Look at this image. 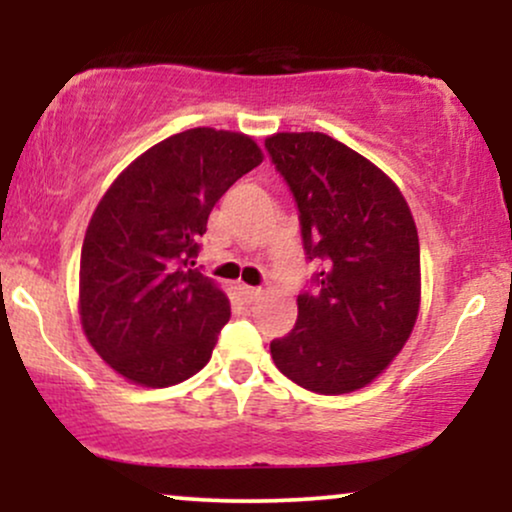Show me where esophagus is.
Listing matches in <instances>:
<instances>
[{
	"mask_svg": "<svg viewBox=\"0 0 512 512\" xmlns=\"http://www.w3.org/2000/svg\"><path fill=\"white\" fill-rule=\"evenodd\" d=\"M240 296H243L245 303H252L257 301V298H262V289H255V286H240Z\"/></svg>",
	"mask_w": 512,
	"mask_h": 512,
	"instance_id": "34e87169",
	"label": "esophagus"
}]
</instances>
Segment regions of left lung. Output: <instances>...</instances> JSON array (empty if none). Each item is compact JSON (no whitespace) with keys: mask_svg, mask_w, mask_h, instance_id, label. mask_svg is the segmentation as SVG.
Here are the masks:
<instances>
[{"mask_svg":"<svg viewBox=\"0 0 512 512\" xmlns=\"http://www.w3.org/2000/svg\"><path fill=\"white\" fill-rule=\"evenodd\" d=\"M264 146L298 202L305 255L322 264L272 358L317 395L356 392L385 373L419 317L414 216L390 175L330 134L276 132Z\"/></svg>","mask_w":512,"mask_h":512,"instance_id":"8db88e82","label":"left lung"}]
</instances>
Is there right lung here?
<instances>
[{
  "label": "right lung",
  "instance_id": "add662e5",
  "mask_svg": "<svg viewBox=\"0 0 512 512\" xmlns=\"http://www.w3.org/2000/svg\"><path fill=\"white\" fill-rule=\"evenodd\" d=\"M264 161L243 132L195 127L146 149L113 180L88 221L79 315L117 375L168 387L209 363L231 317L226 291L192 269L223 192Z\"/></svg>",
  "mask_w": 512,
  "mask_h": 512
}]
</instances>
